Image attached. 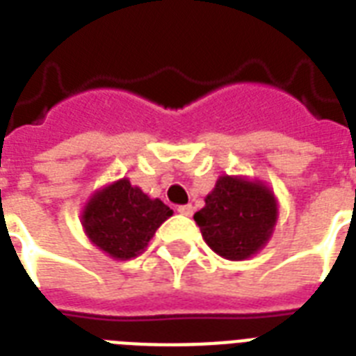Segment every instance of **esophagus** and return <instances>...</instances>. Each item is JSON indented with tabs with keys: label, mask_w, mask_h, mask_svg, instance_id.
Wrapping results in <instances>:
<instances>
[{
	"label": "esophagus",
	"mask_w": 356,
	"mask_h": 356,
	"mask_svg": "<svg viewBox=\"0 0 356 356\" xmlns=\"http://www.w3.org/2000/svg\"><path fill=\"white\" fill-rule=\"evenodd\" d=\"M179 214H183V216H192L194 214V207L192 205H181L177 207Z\"/></svg>",
	"instance_id": "obj_1"
}]
</instances>
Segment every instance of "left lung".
<instances>
[{"label": "left lung", "mask_w": 356, "mask_h": 356, "mask_svg": "<svg viewBox=\"0 0 356 356\" xmlns=\"http://www.w3.org/2000/svg\"><path fill=\"white\" fill-rule=\"evenodd\" d=\"M277 218L275 197L260 183L220 177L194 220L205 242L220 257L248 259L271 236Z\"/></svg>", "instance_id": "obj_1"}]
</instances>
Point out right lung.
<instances>
[{
	"mask_svg": "<svg viewBox=\"0 0 356 356\" xmlns=\"http://www.w3.org/2000/svg\"><path fill=\"white\" fill-rule=\"evenodd\" d=\"M170 216V207L161 200H149L127 179H122L92 197L83 212V227L97 248L125 260L144 251Z\"/></svg>",
	"mask_w": 356,
	"mask_h": 356,
	"instance_id": "right-lung-1",
	"label": "right lung"
}]
</instances>
